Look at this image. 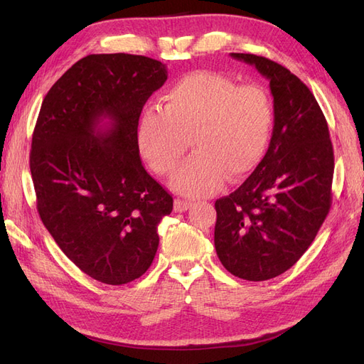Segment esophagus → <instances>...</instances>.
Instances as JSON below:
<instances>
[{
  "mask_svg": "<svg viewBox=\"0 0 364 364\" xmlns=\"http://www.w3.org/2000/svg\"><path fill=\"white\" fill-rule=\"evenodd\" d=\"M190 206H191V202H188V200H182V199H176L174 200V211L176 213H183Z\"/></svg>",
  "mask_w": 364,
  "mask_h": 364,
  "instance_id": "obj_1",
  "label": "esophagus"
}]
</instances>
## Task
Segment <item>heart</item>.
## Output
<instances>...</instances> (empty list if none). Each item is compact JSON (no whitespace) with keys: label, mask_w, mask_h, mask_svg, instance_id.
Instances as JSON below:
<instances>
[{"label":"heart","mask_w":364,"mask_h":364,"mask_svg":"<svg viewBox=\"0 0 364 364\" xmlns=\"http://www.w3.org/2000/svg\"><path fill=\"white\" fill-rule=\"evenodd\" d=\"M274 126L270 95L255 85L238 86L215 71H194L174 82L161 107L141 114L136 141L141 156L156 174L170 176L188 149L196 155L173 179L176 190L202 197L225 178L241 181L264 159Z\"/></svg>","instance_id":"1"}]
</instances>
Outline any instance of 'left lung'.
Wrapping results in <instances>:
<instances>
[{"label": "left lung", "instance_id": "obj_1", "mask_svg": "<svg viewBox=\"0 0 364 364\" xmlns=\"http://www.w3.org/2000/svg\"><path fill=\"white\" fill-rule=\"evenodd\" d=\"M270 82L274 126L266 156L238 190L215 202L214 245L225 269L266 281L294 266L331 208L334 151L325 115L282 65L230 53Z\"/></svg>", "mask_w": 364, "mask_h": 364}]
</instances>
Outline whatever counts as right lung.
Returning a JSON list of instances; mask_svg holds the SVG:
<instances>
[{
  "label": "right lung",
  "instance_id": "1",
  "mask_svg": "<svg viewBox=\"0 0 364 364\" xmlns=\"http://www.w3.org/2000/svg\"><path fill=\"white\" fill-rule=\"evenodd\" d=\"M167 75L146 56L90 54L51 86L33 132L30 171L42 223L77 267L109 285L147 272L158 225L173 209L136 141L142 107Z\"/></svg>",
  "mask_w": 364,
  "mask_h": 364
}]
</instances>
